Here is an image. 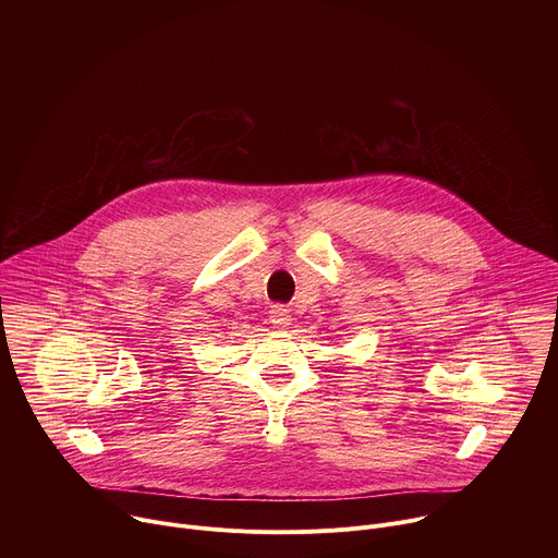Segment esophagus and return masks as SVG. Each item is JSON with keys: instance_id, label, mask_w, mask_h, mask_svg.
Wrapping results in <instances>:
<instances>
[{"instance_id": "1", "label": "esophagus", "mask_w": 558, "mask_h": 558, "mask_svg": "<svg viewBox=\"0 0 558 558\" xmlns=\"http://www.w3.org/2000/svg\"><path fill=\"white\" fill-rule=\"evenodd\" d=\"M269 320L274 323L276 329H289V325H291V313H289L284 306L276 304V306H271V311H269Z\"/></svg>"}]
</instances>
